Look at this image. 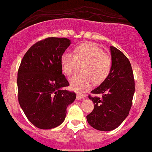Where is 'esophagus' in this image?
<instances>
[{"instance_id": "34e87169", "label": "esophagus", "mask_w": 152, "mask_h": 152, "mask_svg": "<svg viewBox=\"0 0 152 152\" xmlns=\"http://www.w3.org/2000/svg\"><path fill=\"white\" fill-rule=\"evenodd\" d=\"M85 97V95H84V94H77L76 96V99H77V100H81V99H84Z\"/></svg>"}]
</instances>
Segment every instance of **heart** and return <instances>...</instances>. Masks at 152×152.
<instances>
[{"label":"heart","mask_w":152,"mask_h":152,"mask_svg":"<svg viewBox=\"0 0 152 152\" xmlns=\"http://www.w3.org/2000/svg\"><path fill=\"white\" fill-rule=\"evenodd\" d=\"M74 53L66 50L60 57L62 70L67 75L72 72L77 62H85L82 67L83 74H75L69 79L72 90L80 92L89 88L93 82L99 84L106 80L112 62L101 48L93 42H87L75 47Z\"/></svg>","instance_id":"1"}]
</instances>
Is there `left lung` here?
I'll return each mask as SVG.
<instances>
[{
    "instance_id": "1",
    "label": "left lung",
    "mask_w": 152,
    "mask_h": 152,
    "mask_svg": "<svg viewBox=\"0 0 152 152\" xmlns=\"http://www.w3.org/2000/svg\"><path fill=\"white\" fill-rule=\"evenodd\" d=\"M112 66L106 80L94 90L91 97L93 111L87 116L91 126L99 131H112L123 122L129 113L134 94V80L129 60L122 52L110 46Z\"/></svg>"
}]
</instances>
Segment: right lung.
I'll use <instances>...</instances> for the list:
<instances>
[{
  "mask_svg": "<svg viewBox=\"0 0 152 152\" xmlns=\"http://www.w3.org/2000/svg\"><path fill=\"white\" fill-rule=\"evenodd\" d=\"M71 44L65 37H48L27 51L18 72V102L25 115L39 129L56 127L65 120L75 92L62 74L60 57Z\"/></svg>",
  "mask_w": 152,
  "mask_h": 152,
  "instance_id": "obj_1",
  "label": "right lung"
}]
</instances>
